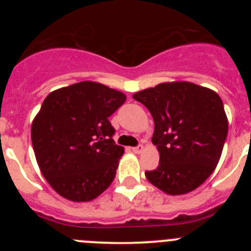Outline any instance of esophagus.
I'll return each instance as SVG.
<instances>
[{
  "label": "esophagus",
  "mask_w": 251,
  "mask_h": 251,
  "mask_svg": "<svg viewBox=\"0 0 251 251\" xmlns=\"http://www.w3.org/2000/svg\"><path fill=\"white\" fill-rule=\"evenodd\" d=\"M143 149H144V147L142 146V144H140V146H137V147H133L132 151L136 154H140V153H142V151H143Z\"/></svg>",
  "instance_id": "esophagus-1"
}]
</instances>
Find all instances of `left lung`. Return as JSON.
Returning a JSON list of instances; mask_svg holds the SVG:
<instances>
[{"instance_id":"left-lung-1","label":"left lung","mask_w":251,"mask_h":251,"mask_svg":"<svg viewBox=\"0 0 251 251\" xmlns=\"http://www.w3.org/2000/svg\"><path fill=\"white\" fill-rule=\"evenodd\" d=\"M154 120L151 142L160 154L151 184L171 196L198 188L214 173L224 149L228 121L212 90L186 82H164L133 95Z\"/></svg>"}]
</instances>
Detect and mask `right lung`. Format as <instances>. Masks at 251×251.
I'll use <instances>...</instances> for the list:
<instances>
[{"label":"right lung","mask_w":251,"mask_h":251,"mask_svg":"<svg viewBox=\"0 0 251 251\" xmlns=\"http://www.w3.org/2000/svg\"><path fill=\"white\" fill-rule=\"evenodd\" d=\"M126 96L82 81L47 96L31 126V141L45 178L63 198L90 201L115 177L124 148L113 140L109 116Z\"/></svg>","instance_id":"add662e5"}]
</instances>
